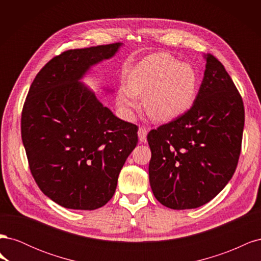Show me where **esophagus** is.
<instances>
[{
    "label": "esophagus",
    "instance_id": "obj_1",
    "mask_svg": "<svg viewBox=\"0 0 261 261\" xmlns=\"http://www.w3.org/2000/svg\"><path fill=\"white\" fill-rule=\"evenodd\" d=\"M147 133L148 130L145 127H139L138 129V138L141 143H146L147 140Z\"/></svg>",
    "mask_w": 261,
    "mask_h": 261
}]
</instances>
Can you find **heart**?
I'll use <instances>...</instances> for the list:
<instances>
[{"mask_svg":"<svg viewBox=\"0 0 261 261\" xmlns=\"http://www.w3.org/2000/svg\"><path fill=\"white\" fill-rule=\"evenodd\" d=\"M198 88V74L188 63H180L170 53L149 55L132 68L127 86L117 93V105L125 113L145 96V107L160 121H170L192 107Z\"/></svg>","mask_w":261,"mask_h":261,"instance_id":"obj_1","label":"heart"}]
</instances>
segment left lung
I'll list each match as a JSON object with an SVG mask.
<instances>
[{"mask_svg": "<svg viewBox=\"0 0 261 261\" xmlns=\"http://www.w3.org/2000/svg\"><path fill=\"white\" fill-rule=\"evenodd\" d=\"M203 80L192 108L150 130L149 181L163 206L198 208L222 191L241 154L245 111L232 78L208 53Z\"/></svg>", "mask_w": 261, "mask_h": 261, "instance_id": "obj_1", "label": "left lung"}]
</instances>
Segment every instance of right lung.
<instances>
[{"mask_svg":"<svg viewBox=\"0 0 261 261\" xmlns=\"http://www.w3.org/2000/svg\"><path fill=\"white\" fill-rule=\"evenodd\" d=\"M122 43L67 50L41 68L21 112V139L41 192L60 206L98 209L138 143L137 125L116 117L80 81Z\"/></svg>","mask_w":261,"mask_h":261,"instance_id":"right-lung-1","label":"right lung"}]
</instances>
